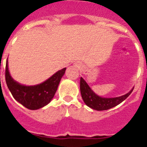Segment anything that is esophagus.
Wrapping results in <instances>:
<instances>
[{
    "label": "esophagus",
    "instance_id": "obj_1",
    "mask_svg": "<svg viewBox=\"0 0 147 147\" xmlns=\"http://www.w3.org/2000/svg\"><path fill=\"white\" fill-rule=\"evenodd\" d=\"M75 65H76V67H77L78 68H80V69L81 68H82V67H83V65H82V63H76Z\"/></svg>",
    "mask_w": 147,
    "mask_h": 147
}]
</instances>
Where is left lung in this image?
Masks as SVG:
<instances>
[{"instance_id":"1","label":"left lung","mask_w":147,"mask_h":147,"mask_svg":"<svg viewBox=\"0 0 147 147\" xmlns=\"http://www.w3.org/2000/svg\"><path fill=\"white\" fill-rule=\"evenodd\" d=\"M133 88L125 95L116 98H103L96 95L91 90L87 83L83 78L80 79V91L81 95L85 104L92 109L97 111H103L117 106L125 100L126 98L133 92Z\"/></svg>"}]
</instances>
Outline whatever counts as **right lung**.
<instances>
[{
    "label": "right lung",
    "instance_id": "add662e5",
    "mask_svg": "<svg viewBox=\"0 0 147 147\" xmlns=\"http://www.w3.org/2000/svg\"><path fill=\"white\" fill-rule=\"evenodd\" d=\"M65 70L66 68L60 70L41 84L25 86L12 79L6 60L5 76L8 88L14 99L28 109L36 110L45 106L52 100Z\"/></svg>",
    "mask_w": 147,
    "mask_h": 147
}]
</instances>
